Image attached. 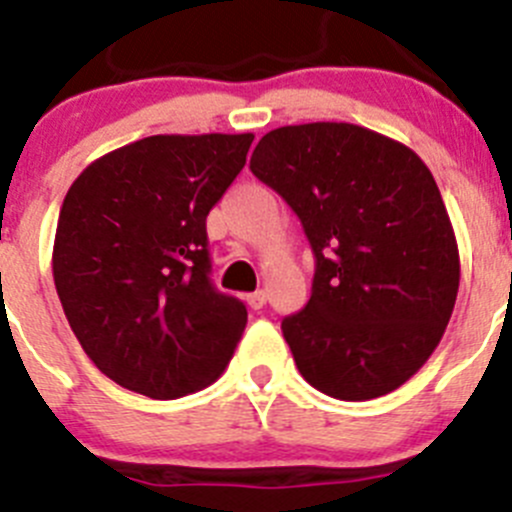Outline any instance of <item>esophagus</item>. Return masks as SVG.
<instances>
[{
    "label": "esophagus",
    "instance_id": "obj_1",
    "mask_svg": "<svg viewBox=\"0 0 512 512\" xmlns=\"http://www.w3.org/2000/svg\"><path fill=\"white\" fill-rule=\"evenodd\" d=\"M265 301H267L265 290H255V293L247 296V303H250V308H255V311H260V308L265 306Z\"/></svg>",
    "mask_w": 512,
    "mask_h": 512
}]
</instances>
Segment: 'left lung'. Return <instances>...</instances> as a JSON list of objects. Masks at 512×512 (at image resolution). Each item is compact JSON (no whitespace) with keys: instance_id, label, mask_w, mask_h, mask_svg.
Segmentation results:
<instances>
[{"instance_id":"left-lung-1","label":"left lung","mask_w":512,"mask_h":512,"mask_svg":"<svg viewBox=\"0 0 512 512\" xmlns=\"http://www.w3.org/2000/svg\"><path fill=\"white\" fill-rule=\"evenodd\" d=\"M250 170L296 211L316 257L306 308L280 324L303 380L339 400L393 393L439 347L459 290L431 170L347 122L267 132Z\"/></svg>"}]
</instances>
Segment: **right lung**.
I'll return each instance as SVG.
<instances>
[{
	"instance_id": "add662e5",
	"label": "right lung",
	"mask_w": 512,
	"mask_h": 512,
	"mask_svg": "<svg viewBox=\"0 0 512 512\" xmlns=\"http://www.w3.org/2000/svg\"><path fill=\"white\" fill-rule=\"evenodd\" d=\"M255 135H153L94 160L68 188L53 245L66 319L109 380L155 400L206 388L247 324L211 283L206 216Z\"/></svg>"
}]
</instances>
